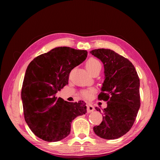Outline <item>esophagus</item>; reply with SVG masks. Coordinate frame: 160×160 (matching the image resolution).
<instances>
[{
	"instance_id": "34e87169",
	"label": "esophagus",
	"mask_w": 160,
	"mask_h": 160,
	"mask_svg": "<svg viewBox=\"0 0 160 160\" xmlns=\"http://www.w3.org/2000/svg\"><path fill=\"white\" fill-rule=\"evenodd\" d=\"M87 112H92V111H93L94 110V106L92 104H87Z\"/></svg>"
}]
</instances>
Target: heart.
Listing matches in <instances>:
<instances>
[{
    "instance_id": "obj_1",
    "label": "heart",
    "mask_w": 160,
    "mask_h": 160,
    "mask_svg": "<svg viewBox=\"0 0 160 160\" xmlns=\"http://www.w3.org/2000/svg\"><path fill=\"white\" fill-rule=\"evenodd\" d=\"M85 67L87 71L90 73L93 74L95 72L98 70H101V64L100 61L94 58H90L85 64ZM96 92L95 89L94 88H88L86 90H83L80 92L81 96L86 99H90L92 98L93 94Z\"/></svg>"
}]
</instances>
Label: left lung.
I'll use <instances>...</instances> for the list:
<instances>
[{
	"label": "left lung",
	"instance_id": "left-lung-1",
	"mask_svg": "<svg viewBox=\"0 0 160 160\" xmlns=\"http://www.w3.org/2000/svg\"><path fill=\"white\" fill-rule=\"evenodd\" d=\"M90 53L104 64L105 79L98 99L107 102L102 121L94 131L101 138L116 139L130 130L138 115L141 106L139 78L132 63L115 51L98 49ZM96 109L101 112L99 108Z\"/></svg>",
	"mask_w": 160,
	"mask_h": 160
}]
</instances>
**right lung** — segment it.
<instances>
[{
    "label": "right lung",
    "instance_id": "obj_1",
    "mask_svg": "<svg viewBox=\"0 0 160 160\" xmlns=\"http://www.w3.org/2000/svg\"><path fill=\"white\" fill-rule=\"evenodd\" d=\"M87 56V51L59 47L37 56L28 66L21 99L25 120L38 138L62 140L70 134L72 121L86 113L84 101L67 102L56 94L68 84L72 70Z\"/></svg>",
    "mask_w": 160,
    "mask_h": 160
}]
</instances>
